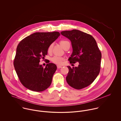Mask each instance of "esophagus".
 <instances>
[{
  "mask_svg": "<svg viewBox=\"0 0 121 121\" xmlns=\"http://www.w3.org/2000/svg\"><path fill=\"white\" fill-rule=\"evenodd\" d=\"M57 68H58V69H60V68H62V67H61V66H59V65H57Z\"/></svg>",
  "mask_w": 121,
  "mask_h": 121,
  "instance_id": "esophagus-1",
  "label": "esophagus"
}]
</instances>
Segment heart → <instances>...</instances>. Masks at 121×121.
<instances>
[{
    "label": "heart",
    "mask_w": 121,
    "mask_h": 121,
    "mask_svg": "<svg viewBox=\"0 0 121 121\" xmlns=\"http://www.w3.org/2000/svg\"><path fill=\"white\" fill-rule=\"evenodd\" d=\"M60 44L61 45V46L65 49L68 46H70V43L69 41L66 40H61L60 41ZM52 47H53V45L52 44H50L49 47L48 48V53H50L52 52ZM51 60L52 62L56 64L57 65H61L63 60H64V59L63 58L61 57H60L58 56H54L53 57H52L51 59Z\"/></svg>",
    "instance_id": "b5f03b06"
}]
</instances>
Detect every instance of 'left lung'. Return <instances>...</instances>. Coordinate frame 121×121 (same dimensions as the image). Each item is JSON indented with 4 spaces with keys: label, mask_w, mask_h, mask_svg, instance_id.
<instances>
[{
    "label": "left lung",
    "mask_w": 121,
    "mask_h": 121,
    "mask_svg": "<svg viewBox=\"0 0 121 121\" xmlns=\"http://www.w3.org/2000/svg\"><path fill=\"white\" fill-rule=\"evenodd\" d=\"M60 34L71 41L73 51L69 59L70 63H79L78 67H68V83L76 89L88 86L96 79L101 69L102 54L95 39L91 35L75 29L62 31Z\"/></svg>",
    "instance_id": "8db88e82"
}]
</instances>
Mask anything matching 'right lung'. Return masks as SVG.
Returning <instances> with one entry per match:
<instances>
[{
    "mask_svg": "<svg viewBox=\"0 0 121 121\" xmlns=\"http://www.w3.org/2000/svg\"><path fill=\"white\" fill-rule=\"evenodd\" d=\"M60 35L58 32L35 33L18 44L13 64L20 82L26 88L41 92L50 86L57 66L49 63L44 68L39 62L47 55L49 46Z\"/></svg>",
    "mask_w": 121,
    "mask_h": 121,
    "instance_id": "add662e5",
    "label": "right lung"
}]
</instances>
